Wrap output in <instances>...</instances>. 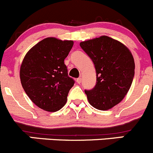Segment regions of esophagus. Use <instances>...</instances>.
<instances>
[{
    "label": "esophagus",
    "mask_w": 153,
    "mask_h": 153,
    "mask_svg": "<svg viewBox=\"0 0 153 153\" xmlns=\"http://www.w3.org/2000/svg\"><path fill=\"white\" fill-rule=\"evenodd\" d=\"M81 82H82V79L80 78H78V79H76V82L78 83V84H80V83H81Z\"/></svg>",
    "instance_id": "1"
}]
</instances>
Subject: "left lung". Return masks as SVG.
Wrapping results in <instances>:
<instances>
[{"instance_id":"8db88e82","label":"left lung","mask_w":153,"mask_h":153,"mask_svg":"<svg viewBox=\"0 0 153 153\" xmlns=\"http://www.w3.org/2000/svg\"><path fill=\"white\" fill-rule=\"evenodd\" d=\"M82 49L91 59L97 74L96 85L85 90L91 105L102 111L121 102L134 75L131 53L123 44L106 36L82 42Z\"/></svg>"}]
</instances>
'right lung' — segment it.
<instances>
[{"mask_svg":"<svg viewBox=\"0 0 153 153\" xmlns=\"http://www.w3.org/2000/svg\"><path fill=\"white\" fill-rule=\"evenodd\" d=\"M74 45L73 41L46 38L26 54L20 68L24 90L38 107L54 112L67 102L74 80L68 76L64 60Z\"/></svg>","mask_w":153,"mask_h":153,"instance_id":"add662e5","label":"right lung"}]
</instances>
